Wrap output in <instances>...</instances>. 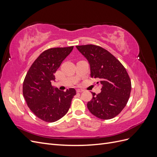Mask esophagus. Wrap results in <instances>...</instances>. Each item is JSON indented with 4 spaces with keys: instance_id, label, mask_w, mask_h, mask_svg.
<instances>
[{
    "instance_id": "1",
    "label": "esophagus",
    "mask_w": 157,
    "mask_h": 157,
    "mask_svg": "<svg viewBox=\"0 0 157 157\" xmlns=\"http://www.w3.org/2000/svg\"><path fill=\"white\" fill-rule=\"evenodd\" d=\"M76 91H77V93H78V92H83L84 90H82V89H77V90H76Z\"/></svg>"
}]
</instances>
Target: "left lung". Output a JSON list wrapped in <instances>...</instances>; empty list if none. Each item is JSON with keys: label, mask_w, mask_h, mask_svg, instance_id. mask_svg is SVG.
I'll return each instance as SVG.
<instances>
[{"label": "left lung", "mask_w": 157, "mask_h": 157, "mask_svg": "<svg viewBox=\"0 0 157 157\" xmlns=\"http://www.w3.org/2000/svg\"><path fill=\"white\" fill-rule=\"evenodd\" d=\"M76 47L88 61L91 77L99 80L101 86L100 93H92V100L87 103L88 110L103 120L115 117L126 105L130 96L131 80L126 69L115 56L100 46L86 44Z\"/></svg>", "instance_id": "1"}]
</instances>
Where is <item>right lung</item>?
I'll return each instance as SVG.
<instances>
[{
	"instance_id": "add662e5",
	"label": "right lung",
	"mask_w": 157,
	"mask_h": 157,
	"mask_svg": "<svg viewBox=\"0 0 157 157\" xmlns=\"http://www.w3.org/2000/svg\"><path fill=\"white\" fill-rule=\"evenodd\" d=\"M73 47L44 51L27 71L23 84V97L30 110L42 121L54 122L62 118L68 112L76 95L74 88L63 92L52 85L56 71Z\"/></svg>"
}]
</instances>
